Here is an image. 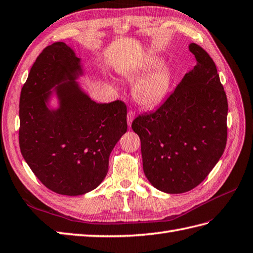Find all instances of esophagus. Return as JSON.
Instances as JSON below:
<instances>
[{
  "label": "esophagus",
  "mask_w": 253,
  "mask_h": 253,
  "mask_svg": "<svg viewBox=\"0 0 253 253\" xmlns=\"http://www.w3.org/2000/svg\"><path fill=\"white\" fill-rule=\"evenodd\" d=\"M134 117H135V112L132 111V110H130V111L127 112L126 119H127V126H131L132 121H133V119H134Z\"/></svg>",
  "instance_id": "34e87169"
}]
</instances>
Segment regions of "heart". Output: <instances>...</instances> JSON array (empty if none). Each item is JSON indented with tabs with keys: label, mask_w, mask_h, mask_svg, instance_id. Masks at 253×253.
<instances>
[{
	"label": "heart",
	"mask_w": 253,
	"mask_h": 253,
	"mask_svg": "<svg viewBox=\"0 0 253 253\" xmlns=\"http://www.w3.org/2000/svg\"><path fill=\"white\" fill-rule=\"evenodd\" d=\"M120 74L128 81L142 77L133 87V96L136 103L145 108H154L164 102L173 82L171 67L164 64L161 56L155 54L145 56L137 63L125 67Z\"/></svg>",
	"instance_id": "b5f03b06"
}]
</instances>
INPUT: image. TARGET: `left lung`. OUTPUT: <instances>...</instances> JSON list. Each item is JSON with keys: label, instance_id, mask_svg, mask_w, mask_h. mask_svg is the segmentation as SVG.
<instances>
[{"label": "left lung", "instance_id": "left-lung-1", "mask_svg": "<svg viewBox=\"0 0 253 253\" xmlns=\"http://www.w3.org/2000/svg\"><path fill=\"white\" fill-rule=\"evenodd\" d=\"M196 66L151 114L132 128L141 138L143 169L157 189L182 194L204 181L220 160L227 141V98L214 61L190 43Z\"/></svg>", "mask_w": 253, "mask_h": 253}]
</instances>
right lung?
Wrapping results in <instances>:
<instances>
[{
    "label": "right lung",
    "mask_w": 253,
    "mask_h": 253,
    "mask_svg": "<svg viewBox=\"0 0 253 253\" xmlns=\"http://www.w3.org/2000/svg\"><path fill=\"white\" fill-rule=\"evenodd\" d=\"M81 59L64 42L42 50L19 100V147L41 183L53 192L80 196L96 188L109 156L127 130L121 100L98 104L83 91ZM55 94L59 107L50 109Z\"/></svg>",
    "instance_id": "1"
}]
</instances>
